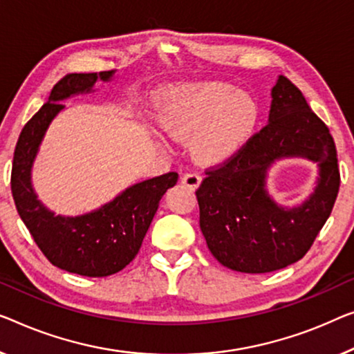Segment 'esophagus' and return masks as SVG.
I'll list each match as a JSON object with an SVG mask.
<instances>
[{
	"label": "esophagus",
	"mask_w": 354,
	"mask_h": 354,
	"mask_svg": "<svg viewBox=\"0 0 354 354\" xmlns=\"http://www.w3.org/2000/svg\"><path fill=\"white\" fill-rule=\"evenodd\" d=\"M200 181H202V178H200V175H197V173H186V175H183L181 178V183L184 186L192 189V191L198 187Z\"/></svg>",
	"instance_id": "obj_1"
}]
</instances>
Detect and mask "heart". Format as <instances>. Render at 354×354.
I'll return each mask as SVG.
<instances>
[{
    "label": "heart",
    "instance_id": "obj_1",
    "mask_svg": "<svg viewBox=\"0 0 354 354\" xmlns=\"http://www.w3.org/2000/svg\"><path fill=\"white\" fill-rule=\"evenodd\" d=\"M261 111L254 98L221 82L198 84L168 92L160 122L175 140L194 138V151L205 162L236 154L256 133Z\"/></svg>",
    "mask_w": 354,
    "mask_h": 354
}]
</instances>
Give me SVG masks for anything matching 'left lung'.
Returning <instances> with one entry per match:
<instances>
[{
  "label": "left lung",
  "mask_w": 354,
  "mask_h": 354,
  "mask_svg": "<svg viewBox=\"0 0 354 354\" xmlns=\"http://www.w3.org/2000/svg\"><path fill=\"white\" fill-rule=\"evenodd\" d=\"M272 98L268 124L236 154L207 168L195 191L211 254L243 273L279 270L302 259L330 216L340 187L328 125L288 77H278ZM292 155L318 161L320 179L307 203L288 210L266 194L265 176L277 158Z\"/></svg>",
  "instance_id": "1"
}]
</instances>
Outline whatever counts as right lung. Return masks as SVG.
<instances>
[{
    "instance_id": "add662e5",
    "label": "right lung",
    "mask_w": 354,
    "mask_h": 354,
    "mask_svg": "<svg viewBox=\"0 0 354 354\" xmlns=\"http://www.w3.org/2000/svg\"><path fill=\"white\" fill-rule=\"evenodd\" d=\"M114 71L71 73L50 91L49 102L20 131L15 145L10 191L15 208L35 243L52 266L82 277H109L135 259L160 198L178 181L170 171L138 183L92 213L65 218L47 209L31 187L30 173L50 120L65 108L60 100L91 92L97 79L109 81Z\"/></svg>"
}]
</instances>
